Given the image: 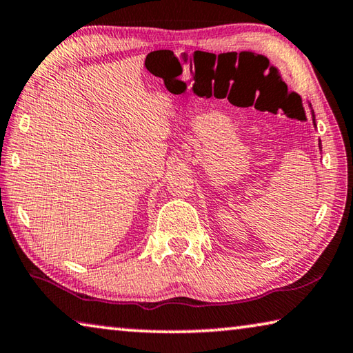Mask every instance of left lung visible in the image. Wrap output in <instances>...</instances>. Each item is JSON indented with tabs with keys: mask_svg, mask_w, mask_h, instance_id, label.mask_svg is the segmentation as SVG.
Here are the masks:
<instances>
[{
	"mask_svg": "<svg viewBox=\"0 0 353 353\" xmlns=\"http://www.w3.org/2000/svg\"><path fill=\"white\" fill-rule=\"evenodd\" d=\"M310 109H312V105H310ZM312 118H313V126H316V121H314V112H313V109H312ZM319 149H322V146H321V140H319Z\"/></svg>",
	"mask_w": 353,
	"mask_h": 353,
	"instance_id": "8db88e82",
	"label": "left lung"
}]
</instances>
